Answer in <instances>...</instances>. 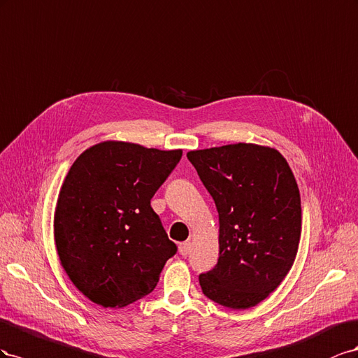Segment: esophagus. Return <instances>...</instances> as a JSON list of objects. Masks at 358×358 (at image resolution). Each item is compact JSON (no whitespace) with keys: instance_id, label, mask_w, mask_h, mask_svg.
I'll return each instance as SVG.
<instances>
[{"instance_id":"esophagus-1","label":"esophagus","mask_w":358,"mask_h":358,"mask_svg":"<svg viewBox=\"0 0 358 358\" xmlns=\"http://www.w3.org/2000/svg\"><path fill=\"white\" fill-rule=\"evenodd\" d=\"M190 248H192L190 241H185V243H181L180 246H178V252H180L181 257H187V255L190 253Z\"/></svg>"}]
</instances>
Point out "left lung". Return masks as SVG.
<instances>
[{
	"mask_svg": "<svg viewBox=\"0 0 358 358\" xmlns=\"http://www.w3.org/2000/svg\"><path fill=\"white\" fill-rule=\"evenodd\" d=\"M219 213V259L199 275L202 292L229 309H249L287 278L301 236V199L278 150L229 144L187 152Z\"/></svg>",
	"mask_w": 358,
	"mask_h": 358,
	"instance_id": "left-lung-1",
	"label": "left lung"
}]
</instances>
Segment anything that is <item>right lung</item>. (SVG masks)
<instances>
[{"instance_id": "add662e5", "label": "right lung", "mask_w": 358, "mask_h": 358, "mask_svg": "<svg viewBox=\"0 0 358 358\" xmlns=\"http://www.w3.org/2000/svg\"><path fill=\"white\" fill-rule=\"evenodd\" d=\"M181 156L105 141L73 162L59 189L54 237L61 265L88 300L117 309L156 288L177 246L151 198Z\"/></svg>"}]
</instances>
